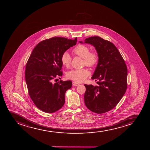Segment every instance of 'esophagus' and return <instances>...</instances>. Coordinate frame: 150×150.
Here are the masks:
<instances>
[{"mask_svg": "<svg viewBox=\"0 0 150 150\" xmlns=\"http://www.w3.org/2000/svg\"><path fill=\"white\" fill-rule=\"evenodd\" d=\"M72 85H73L74 86H78L79 85V83H77V82H76V81H73V82H72Z\"/></svg>", "mask_w": 150, "mask_h": 150, "instance_id": "esophagus-1", "label": "esophagus"}]
</instances>
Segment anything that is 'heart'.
Returning a JSON list of instances; mask_svg holds the SVG:
<instances>
[{
	"instance_id": "obj_1",
	"label": "heart",
	"mask_w": 150,
	"mask_h": 150,
	"mask_svg": "<svg viewBox=\"0 0 150 150\" xmlns=\"http://www.w3.org/2000/svg\"><path fill=\"white\" fill-rule=\"evenodd\" d=\"M90 48L86 45H79L75 47L72 50V54L83 59V64L88 67H93L98 62L99 56L96 51L90 52ZM61 62L63 66L68 67L71 64L70 55L66 52L62 54ZM90 74V71L87 69H73L67 74V78L76 82L84 81Z\"/></svg>"
}]
</instances>
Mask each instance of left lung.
Segmentation results:
<instances>
[{"mask_svg":"<svg viewBox=\"0 0 150 150\" xmlns=\"http://www.w3.org/2000/svg\"><path fill=\"white\" fill-rule=\"evenodd\" d=\"M84 43L93 45L99 56L91 78L98 84H84V103L91 112L103 114L114 109L126 93L127 67L117 48L110 41L91 36L84 40Z\"/></svg>","mask_w":150,"mask_h":150,"instance_id":"obj_1","label":"left lung"}]
</instances>
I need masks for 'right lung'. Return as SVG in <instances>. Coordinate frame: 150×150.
Returning <instances> with one entry per match:
<instances>
[{
    "instance_id": "add662e5",
    "label": "right lung",
    "mask_w": 150,
    "mask_h": 150,
    "mask_svg": "<svg viewBox=\"0 0 150 150\" xmlns=\"http://www.w3.org/2000/svg\"><path fill=\"white\" fill-rule=\"evenodd\" d=\"M77 38L69 40L54 37L36 45L28 59L25 78L28 92L33 103L40 110L52 113L64 104L65 93L72 86L71 81L52 83L62 76L61 57L66 50L75 45Z\"/></svg>"
}]
</instances>
